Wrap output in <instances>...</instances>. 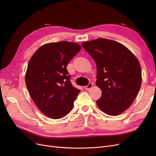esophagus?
Returning <instances> with one entry per match:
<instances>
[{"mask_svg":"<svg viewBox=\"0 0 156 156\" xmlns=\"http://www.w3.org/2000/svg\"><path fill=\"white\" fill-rule=\"evenodd\" d=\"M93 86V83H90L88 84V85H87L86 86H85V89H86V90H90V88H92Z\"/></svg>","mask_w":156,"mask_h":156,"instance_id":"1","label":"esophagus"}]
</instances>
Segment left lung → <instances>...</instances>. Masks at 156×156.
<instances>
[{
	"label": "left lung",
	"mask_w": 156,
	"mask_h": 156,
	"mask_svg": "<svg viewBox=\"0 0 156 156\" xmlns=\"http://www.w3.org/2000/svg\"><path fill=\"white\" fill-rule=\"evenodd\" d=\"M82 46L96 63V85L102 91L97 101L100 109L117 116L127 109L141 84V69L134 54L122 43L98 38L85 41Z\"/></svg>",
	"instance_id": "1"
}]
</instances>
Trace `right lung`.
<instances>
[{
    "instance_id": "right-lung-1",
    "label": "right lung",
    "mask_w": 156,
    "mask_h": 156,
    "mask_svg": "<svg viewBox=\"0 0 156 156\" xmlns=\"http://www.w3.org/2000/svg\"><path fill=\"white\" fill-rule=\"evenodd\" d=\"M80 49L74 42L48 43L37 50L29 61L25 77L27 88L42 113L52 119L69 113L80 91L72 85L66 70Z\"/></svg>"
}]
</instances>
